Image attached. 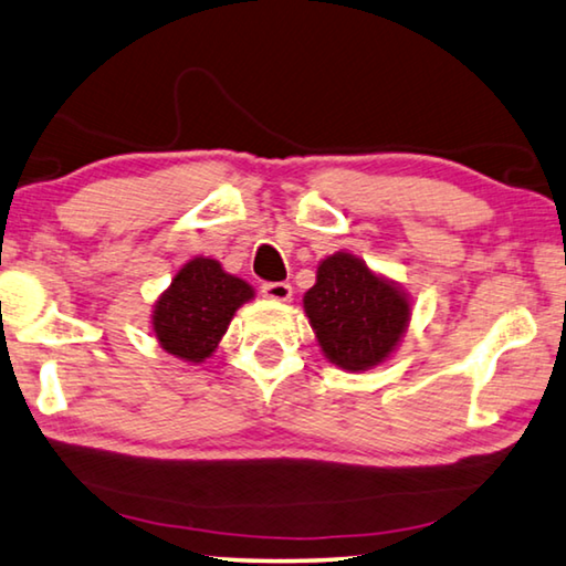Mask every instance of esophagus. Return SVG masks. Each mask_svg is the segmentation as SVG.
I'll return each mask as SVG.
<instances>
[{
  "mask_svg": "<svg viewBox=\"0 0 566 566\" xmlns=\"http://www.w3.org/2000/svg\"><path fill=\"white\" fill-rule=\"evenodd\" d=\"M262 296L272 302H290L292 300V284L290 282H266L262 284Z\"/></svg>",
  "mask_w": 566,
  "mask_h": 566,
  "instance_id": "obj_1",
  "label": "esophagus"
}]
</instances>
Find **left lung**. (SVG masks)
I'll list each match as a JSON object with an SVG mask.
<instances>
[{
    "instance_id": "left-lung-1",
    "label": "left lung",
    "mask_w": 566,
    "mask_h": 566,
    "mask_svg": "<svg viewBox=\"0 0 566 566\" xmlns=\"http://www.w3.org/2000/svg\"><path fill=\"white\" fill-rule=\"evenodd\" d=\"M304 312L324 357L349 371L385 361L409 322L405 292L347 252L319 264L317 284L304 294Z\"/></svg>"
}]
</instances>
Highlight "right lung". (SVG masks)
Segmentation results:
<instances>
[{"label": "right lung", "instance_id": "right-lung-1", "mask_svg": "<svg viewBox=\"0 0 566 566\" xmlns=\"http://www.w3.org/2000/svg\"><path fill=\"white\" fill-rule=\"evenodd\" d=\"M254 296L252 286L214 260L187 262L151 314L161 349L185 361H205L217 349L234 312Z\"/></svg>", "mask_w": 566, "mask_h": 566}]
</instances>
